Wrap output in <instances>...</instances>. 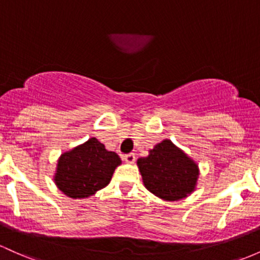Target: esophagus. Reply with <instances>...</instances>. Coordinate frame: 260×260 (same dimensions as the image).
I'll return each mask as SVG.
<instances>
[{"instance_id":"esophagus-1","label":"esophagus","mask_w":260,"mask_h":260,"mask_svg":"<svg viewBox=\"0 0 260 260\" xmlns=\"http://www.w3.org/2000/svg\"><path fill=\"white\" fill-rule=\"evenodd\" d=\"M123 159H124L125 162H128V164H133V162H135V160H136V154L135 153L125 154V155L123 156Z\"/></svg>"}]
</instances>
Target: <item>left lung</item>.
I'll use <instances>...</instances> for the list:
<instances>
[{
  "label": "left lung",
  "instance_id": "left-lung-1",
  "mask_svg": "<svg viewBox=\"0 0 260 260\" xmlns=\"http://www.w3.org/2000/svg\"><path fill=\"white\" fill-rule=\"evenodd\" d=\"M144 186L167 201H178L195 190L198 164L169 139L158 143L149 155L137 161Z\"/></svg>",
  "mask_w": 260,
  "mask_h": 260
}]
</instances>
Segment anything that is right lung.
Segmentation results:
<instances>
[{
    "instance_id": "obj_1",
    "label": "right lung",
    "mask_w": 260,
    "mask_h": 260,
    "mask_svg": "<svg viewBox=\"0 0 260 260\" xmlns=\"http://www.w3.org/2000/svg\"><path fill=\"white\" fill-rule=\"evenodd\" d=\"M121 164L115 152H108L96 138L61 154L55 181L59 190L71 199H84L104 189Z\"/></svg>"
}]
</instances>
